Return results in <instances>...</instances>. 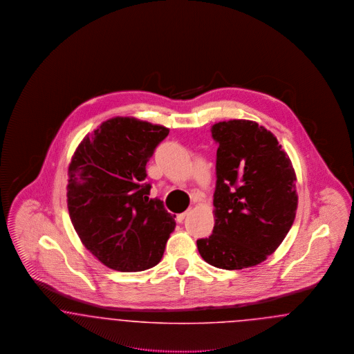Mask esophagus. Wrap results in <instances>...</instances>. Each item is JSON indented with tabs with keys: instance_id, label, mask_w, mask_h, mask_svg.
I'll return each mask as SVG.
<instances>
[{
	"instance_id": "obj_1",
	"label": "esophagus",
	"mask_w": 354,
	"mask_h": 354,
	"mask_svg": "<svg viewBox=\"0 0 354 354\" xmlns=\"http://www.w3.org/2000/svg\"><path fill=\"white\" fill-rule=\"evenodd\" d=\"M188 215V209L185 211V212H182V214H179V215H176V221L178 223H183V220H185V216Z\"/></svg>"
}]
</instances>
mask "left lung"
Instances as JSON below:
<instances>
[{
	"label": "left lung",
	"instance_id": "left-lung-1",
	"mask_svg": "<svg viewBox=\"0 0 354 354\" xmlns=\"http://www.w3.org/2000/svg\"><path fill=\"white\" fill-rule=\"evenodd\" d=\"M211 133L219 145L215 225L198 250L216 268L253 267L277 250L295 221L296 174L276 136L256 122H219Z\"/></svg>",
	"mask_w": 354,
	"mask_h": 354
}]
</instances>
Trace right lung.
Returning a JSON list of instances; mask_svg holds the SVG:
<instances>
[{
	"label": "right lung",
	"mask_w": 354,
	"mask_h": 354,
	"mask_svg": "<svg viewBox=\"0 0 354 354\" xmlns=\"http://www.w3.org/2000/svg\"><path fill=\"white\" fill-rule=\"evenodd\" d=\"M169 133L135 118L109 119L71 158L70 219L84 247L111 270L152 268L175 230V216L150 198L146 182V165Z\"/></svg>",
	"instance_id": "1"
}]
</instances>
